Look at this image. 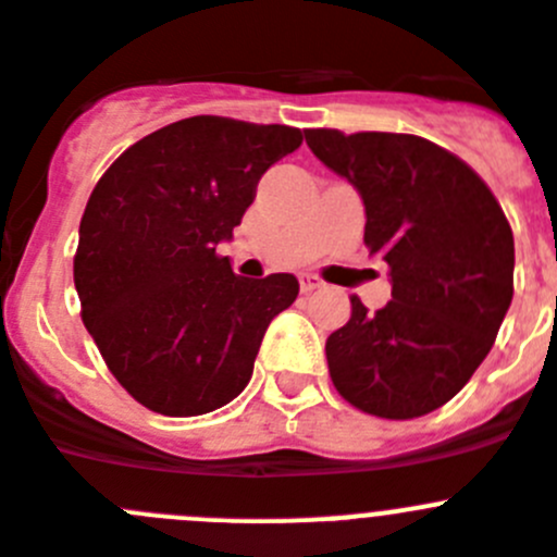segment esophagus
Instances as JSON below:
<instances>
[{"instance_id": "esophagus-1", "label": "esophagus", "mask_w": 557, "mask_h": 557, "mask_svg": "<svg viewBox=\"0 0 557 557\" xmlns=\"http://www.w3.org/2000/svg\"><path fill=\"white\" fill-rule=\"evenodd\" d=\"M298 282H300V289H304V293H314V289L323 287V282H320L318 275H312V273H300Z\"/></svg>"}]
</instances>
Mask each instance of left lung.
I'll return each instance as SVG.
<instances>
[{
    "label": "left lung",
    "instance_id": "left-lung-1",
    "mask_svg": "<svg viewBox=\"0 0 557 557\" xmlns=\"http://www.w3.org/2000/svg\"><path fill=\"white\" fill-rule=\"evenodd\" d=\"M312 154L364 203V243L389 264L392 300L325 342L336 392L367 414L411 420L445 406L494 345L513 298V234L467 162L395 132L306 129Z\"/></svg>",
    "mask_w": 557,
    "mask_h": 557
}]
</instances>
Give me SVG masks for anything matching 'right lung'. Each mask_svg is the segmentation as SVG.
Segmentation results:
<instances>
[{
    "mask_svg": "<svg viewBox=\"0 0 557 557\" xmlns=\"http://www.w3.org/2000/svg\"><path fill=\"white\" fill-rule=\"evenodd\" d=\"M300 140L293 126L196 115L129 146L90 193L74 257L82 320L119 384L157 414L234 400L270 320L298 298L293 273L234 275L218 245Z\"/></svg>",
    "mask_w": 557,
    "mask_h": 557,
    "instance_id": "add662e5",
    "label": "right lung"
}]
</instances>
